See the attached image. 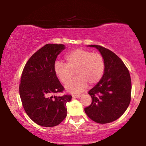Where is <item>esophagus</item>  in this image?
<instances>
[{"label": "esophagus", "instance_id": "obj_1", "mask_svg": "<svg viewBox=\"0 0 146 146\" xmlns=\"http://www.w3.org/2000/svg\"><path fill=\"white\" fill-rule=\"evenodd\" d=\"M72 97H73V98H80V97H81V95H72Z\"/></svg>", "mask_w": 146, "mask_h": 146}]
</instances>
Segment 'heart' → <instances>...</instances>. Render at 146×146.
<instances>
[{
    "label": "heart",
    "instance_id": "1",
    "mask_svg": "<svg viewBox=\"0 0 146 146\" xmlns=\"http://www.w3.org/2000/svg\"><path fill=\"white\" fill-rule=\"evenodd\" d=\"M66 64L56 62L54 71L61 82L66 84L75 71L77 77L66 84L65 88L70 93L85 90L88 84L94 86L102 78L105 69L103 56L98 53H91L84 49H76L65 56Z\"/></svg>",
    "mask_w": 146,
    "mask_h": 146
}]
</instances>
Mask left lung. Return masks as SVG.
<instances>
[{
    "instance_id": "8db88e82",
    "label": "left lung",
    "mask_w": 146,
    "mask_h": 146,
    "mask_svg": "<svg viewBox=\"0 0 146 146\" xmlns=\"http://www.w3.org/2000/svg\"><path fill=\"white\" fill-rule=\"evenodd\" d=\"M103 56L105 69L101 80L89 91L92 102L84 109L85 113L94 122H112L122 116L131 101V80L130 74L122 60L110 49L98 45Z\"/></svg>"
}]
</instances>
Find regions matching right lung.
I'll list each match as a JSON object with an SVG mask.
<instances>
[{
  "instance_id": "1",
  "label": "right lung",
  "mask_w": 146,
  "mask_h": 146,
  "mask_svg": "<svg viewBox=\"0 0 146 146\" xmlns=\"http://www.w3.org/2000/svg\"><path fill=\"white\" fill-rule=\"evenodd\" d=\"M65 48L64 44H46L31 56L22 73L19 93L23 108L28 117L41 126H56L67 116L66 103L72 96H53L64 90L54 66Z\"/></svg>"
}]
</instances>
